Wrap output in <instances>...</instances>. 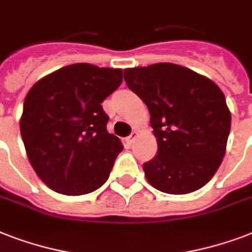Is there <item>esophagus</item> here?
Returning a JSON list of instances; mask_svg holds the SVG:
<instances>
[{
  "label": "esophagus",
  "mask_w": 252,
  "mask_h": 252,
  "mask_svg": "<svg viewBox=\"0 0 252 252\" xmlns=\"http://www.w3.org/2000/svg\"><path fill=\"white\" fill-rule=\"evenodd\" d=\"M136 137H137V132L136 130H133L132 133H130V136H128V137L126 138V141L129 144V145H132L134 142V140H136Z\"/></svg>",
  "instance_id": "1"
}]
</instances>
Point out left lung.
Masks as SVG:
<instances>
[{
	"mask_svg": "<svg viewBox=\"0 0 252 252\" xmlns=\"http://www.w3.org/2000/svg\"><path fill=\"white\" fill-rule=\"evenodd\" d=\"M126 86L145 103L158 154L144 163L148 182L165 193L199 189L220 167L231 115L217 85L170 63L124 70Z\"/></svg>",
	"mask_w": 252,
	"mask_h": 252,
	"instance_id": "8db88e82",
	"label": "left lung"
}]
</instances>
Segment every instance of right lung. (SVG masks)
<instances>
[{
  "instance_id": "right-lung-1",
  "label": "right lung",
  "mask_w": 252,
  "mask_h": 252,
  "mask_svg": "<svg viewBox=\"0 0 252 252\" xmlns=\"http://www.w3.org/2000/svg\"><path fill=\"white\" fill-rule=\"evenodd\" d=\"M122 82V69L73 64L31 87L22 140L30 163L51 189L78 196L106 183L123 145L107 132L102 102Z\"/></svg>"
}]
</instances>
